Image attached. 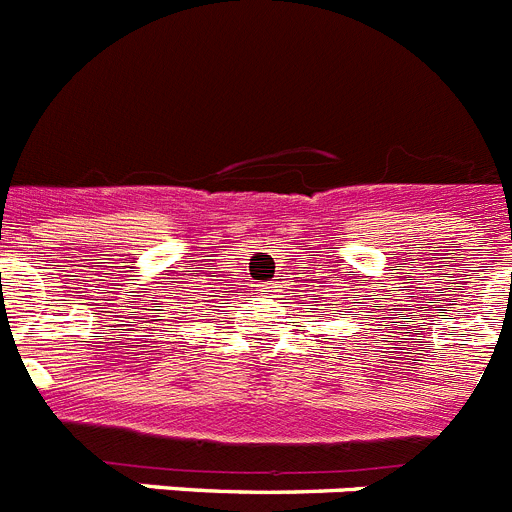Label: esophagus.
<instances>
[{
	"label": "esophagus",
	"mask_w": 512,
	"mask_h": 512,
	"mask_svg": "<svg viewBox=\"0 0 512 512\" xmlns=\"http://www.w3.org/2000/svg\"><path fill=\"white\" fill-rule=\"evenodd\" d=\"M261 292H274V285H261Z\"/></svg>",
	"instance_id": "34e87169"
}]
</instances>
